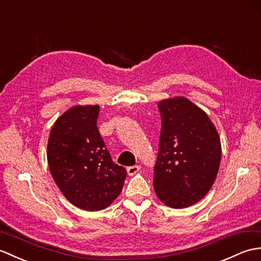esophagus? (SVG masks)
I'll return each instance as SVG.
<instances>
[{
    "mask_svg": "<svg viewBox=\"0 0 261 261\" xmlns=\"http://www.w3.org/2000/svg\"><path fill=\"white\" fill-rule=\"evenodd\" d=\"M140 170H141V166L140 165L129 166V167H127V173H128V175H134Z\"/></svg>",
    "mask_w": 261,
    "mask_h": 261,
    "instance_id": "34e87169",
    "label": "esophagus"
}]
</instances>
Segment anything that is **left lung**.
I'll use <instances>...</instances> for the list:
<instances>
[{"label":"left lung","mask_w":261,"mask_h":261,"mask_svg":"<svg viewBox=\"0 0 261 261\" xmlns=\"http://www.w3.org/2000/svg\"><path fill=\"white\" fill-rule=\"evenodd\" d=\"M162 119L154 190L175 209L200 201L209 192L221 161V143L207 115L184 97L158 103Z\"/></svg>","instance_id":"1"}]
</instances>
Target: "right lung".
Returning <instances> with one entry per match:
<instances>
[{
	"instance_id": "add662e5",
	"label": "right lung",
	"mask_w": 261,
	"mask_h": 261,
	"mask_svg": "<svg viewBox=\"0 0 261 261\" xmlns=\"http://www.w3.org/2000/svg\"><path fill=\"white\" fill-rule=\"evenodd\" d=\"M99 106H74L57 119L48 141L51 175L69 202L99 211L123 189L126 169L115 164L97 127Z\"/></svg>"
}]
</instances>
